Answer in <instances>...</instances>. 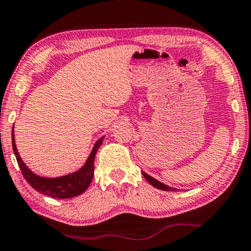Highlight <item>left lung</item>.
Listing matches in <instances>:
<instances>
[{"label": "left lung", "mask_w": 251, "mask_h": 251, "mask_svg": "<svg viewBox=\"0 0 251 251\" xmlns=\"http://www.w3.org/2000/svg\"><path fill=\"white\" fill-rule=\"evenodd\" d=\"M142 174H143V176L144 177H146V179L148 182L150 183L151 185L152 186H154V188H157V189H159V190H164V191H176V190L177 189H175V188H172V186H168V185H166V184H164V183H161V182H159L158 181V179H156V178H153L152 176H150V175H148L147 173H144V172H142Z\"/></svg>", "instance_id": "1"}]
</instances>
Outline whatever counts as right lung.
Listing matches in <instances>:
<instances>
[{
    "instance_id": "add662e5",
    "label": "right lung",
    "mask_w": 251,
    "mask_h": 251,
    "mask_svg": "<svg viewBox=\"0 0 251 251\" xmlns=\"http://www.w3.org/2000/svg\"><path fill=\"white\" fill-rule=\"evenodd\" d=\"M104 136L99 139L95 142L93 149H92L91 153L85 164L79 168L78 171L70 173L68 175L60 176V177H43L35 174L31 172L29 168L27 167L26 164L21 159L19 156L18 150H17L16 141H15V134L12 130V148L15 156L18 161V165L23 173L24 177L26 181L29 183L31 188L36 190L37 192L42 193V195L49 196L51 198H58V199H68V198H73L76 196L82 195L85 192L89 185L91 184L92 178L94 175V158L95 153L100 146L103 142Z\"/></svg>"
}]
</instances>
